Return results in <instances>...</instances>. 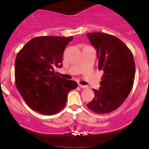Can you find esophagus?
I'll use <instances>...</instances> for the list:
<instances>
[{"label":"esophagus","mask_w":149,"mask_h":149,"mask_svg":"<svg viewBox=\"0 0 149 149\" xmlns=\"http://www.w3.org/2000/svg\"><path fill=\"white\" fill-rule=\"evenodd\" d=\"M78 86H79L80 88H83V89H85V88H88V87L87 86V85H80V84L78 85Z\"/></svg>","instance_id":"34e87169"}]
</instances>
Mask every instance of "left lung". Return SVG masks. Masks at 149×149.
<instances>
[{
	"label": "left lung",
	"mask_w": 149,
	"mask_h": 149,
	"mask_svg": "<svg viewBox=\"0 0 149 149\" xmlns=\"http://www.w3.org/2000/svg\"><path fill=\"white\" fill-rule=\"evenodd\" d=\"M97 51L98 69L104 71L99 90L92 89L95 97L88 107L97 113L118 109L130 93L135 74L132 54L123 42L104 33L87 34Z\"/></svg>",
	"instance_id": "8db88e82"
}]
</instances>
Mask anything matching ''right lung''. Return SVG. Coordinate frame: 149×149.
I'll list each match as a JSON object with an SVG mask.
<instances>
[{"label":"right lung","mask_w":149,"mask_h":149,"mask_svg":"<svg viewBox=\"0 0 149 149\" xmlns=\"http://www.w3.org/2000/svg\"><path fill=\"white\" fill-rule=\"evenodd\" d=\"M71 37L40 36L29 40L17 55L15 84L27 105L44 115H53L65 107L75 81L54 72L62 67L63 52Z\"/></svg>","instance_id":"obj_1"}]
</instances>
